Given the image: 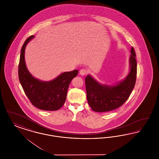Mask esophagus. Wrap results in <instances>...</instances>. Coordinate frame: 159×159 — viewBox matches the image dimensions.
<instances>
[{
    "instance_id": "obj_1",
    "label": "esophagus",
    "mask_w": 159,
    "mask_h": 159,
    "mask_svg": "<svg viewBox=\"0 0 159 159\" xmlns=\"http://www.w3.org/2000/svg\"><path fill=\"white\" fill-rule=\"evenodd\" d=\"M79 73H80V75H81L82 76H84V75H86L88 73V71H87V70L86 69L83 68V69H81L80 70Z\"/></svg>"
}]
</instances>
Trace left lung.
Masks as SVG:
<instances>
[{
  "instance_id": "obj_1",
  "label": "left lung",
  "mask_w": 159,
  "mask_h": 159,
  "mask_svg": "<svg viewBox=\"0 0 159 159\" xmlns=\"http://www.w3.org/2000/svg\"><path fill=\"white\" fill-rule=\"evenodd\" d=\"M130 72L126 79L114 86L102 85L90 75L85 78L87 99L92 110L107 112L122 106L128 99L136 82L137 63L133 47L130 49Z\"/></svg>"
}]
</instances>
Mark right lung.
<instances>
[{
  "label": "right lung",
  "mask_w": 159,
  "mask_h": 159,
  "mask_svg": "<svg viewBox=\"0 0 159 159\" xmlns=\"http://www.w3.org/2000/svg\"><path fill=\"white\" fill-rule=\"evenodd\" d=\"M34 36L26 39L23 44L18 65V77L23 90L31 104L38 108L46 111H55L64 105L72 79L78 74L75 70L62 73L49 82L40 81L31 76L26 67L24 53L25 47Z\"/></svg>",
  "instance_id": "add662e5"
}]
</instances>
